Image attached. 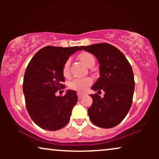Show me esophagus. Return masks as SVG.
<instances>
[{
    "label": "esophagus",
    "instance_id": "34e87169",
    "mask_svg": "<svg viewBox=\"0 0 159 159\" xmlns=\"http://www.w3.org/2000/svg\"><path fill=\"white\" fill-rule=\"evenodd\" d=\"M77 95H78V97L79 99H81V98H82V96H84L83 93H77Z\"/></svg>",
    "mask_w": 159,
    "mask_h": 159
}]
</instances>
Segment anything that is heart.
<instances>
[{"label":"heart","mask_w":159,"mask_h":159,"mask_svg":"<svg viewBox=\"0 0 159 159\" xmlns=\"http://www.w3.org/2000/svg\"><path fill=\"white\" fill-rule=\"evenodd\" d=\"M78 59L84 65L88 67L95 63L94 57L89 52L81 53L78 55ZM62 72H63V75L65 78H69L70 76V61L69 60L66 61L64 64H63ZM92 83V78L89 77L84 78H75V79H74L73 81L69 83V88L73 90L78 91V92H83Z\"/></svg>","instance_id":"heart-1"}]
</instances>
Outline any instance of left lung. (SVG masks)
Listing matches in <instances>:
<instances>
[{
    "mask_svg": "<svg viewBox=\"0 0 159 159\" xmlns=\"http://www.w3.org/2000/svg\"><path fill=\"white\" fill-rule=\"evenodd\" d=\"M97 58L100 77L91 87L105 92L102 98L91 94L93 104L87 110L94 125L104 129L113 128L123 121L132 104L134 80L132 68L125 55L108 43L81 46Z\"/></svg>",
    "mask_w": 159,
    "mask_h": 159,
    "instance_id": "left-lung-1",
    "label": "left lung"
}]
</instances>
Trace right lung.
<instances>
[{
    "label": "right lung",
    "instance_id": "add662e5",
    "mask_svg": "<svg viewBox=\"0 0 159 159\" xmlns=\"http://www.w3.org/2000/svg\"><path fill=\"white\" fill-rule=\"evenodd\" d=\"M80 47L46 46L33 57L24 76L23 92L29 115L43 129L56 131L69 123L72 110L78 102L76 91L68 90L63 96H57L64 89L62 69L69 56Z\"/></svg>",
    "mask_w": 159,
    "mask_h": 159
}]
</instances>
